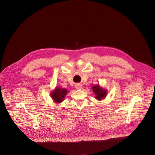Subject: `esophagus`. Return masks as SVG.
I'll use <instances>...</instances> for the list:
<instances>
[{
  "label": "esophagus",
  "mask_w": 155,
  "mask_h": 155,
  "mask_svg": "<svg viewBox=\"0 0 155 155\" xmlns=\"http://www.w3.org/2000/svg\"><path fill=\"white\" fill-rule=\"evenodd\" d=\"M76 89H81L82 88V86L81 84H77L76 85Z\"/></svg>",
  "instance_id": "34e87169"
}]
</instances>
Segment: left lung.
<instances>
[{
  "mask_svg": "<svg viewBox=\"0 0 155 155\" xmlns=\"http://www.w3.org/2000/svg\"><path fill=\"white\" fill-rule=\"evenodd\" d=\"M92 89L94 92V93L96 95L95 98L97 100H101L105 98V97L107 95V90L101 88L100 87L99 85H94L92 87Z\"/></svg>",
  "mask_w": 155,
  "mask_h": 155,
  "instance_id": "1",
  "label": "left lung"
}]
</instances>
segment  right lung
Here are the masks:
<instances>
[{"label": "right lung", "instance_id": "right-lung-1", "mask_svg": "<svg viewBox=\"0 0 155 155\" xmlns=\"http://www.w3.org/2000/svg\"><path fill=\"white\" fill-rule=\"evenodd\" d=\"M67 92L68 91L66 89L56 87L51 93V96L54 102L60 103L64 100Z\"/></svg>", "mask_w": 155, "mask_h": 155}]
</instances>
